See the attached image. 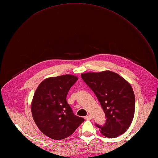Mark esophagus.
I'll return each mask as SVG.
<instances>
[{
  "label": "esophagus",
  "instance_id": "obj_1",
  "mask_svg": "<svg viewBox=\"0 0 158 158\" xmlns=\"http://www.w3.org/2000/svg\"><path fill=\"white\" fill-rule=\"evenodd\" d=\"M92 115H90V114H89V115H88V116H86V117H85V118L86 119V120H92Z\"/></svg>",
  "mask_w": 158,
  "mask_h": 158
}]
</instances>
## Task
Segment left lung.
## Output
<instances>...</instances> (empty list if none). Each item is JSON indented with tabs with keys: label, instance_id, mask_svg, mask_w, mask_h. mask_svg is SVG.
Returning <instances> with one entry per match:
<instances>
[{
	"label": "left lung",
	"instance_id": "obj_1",
	"mask_svg": "<svg viewBox=\"0 0 158 158\" xmlns=\"http://www.w3.org/2000/svg\"><path fill=\"white\" fill-rule=\"evenodd\" d=\"M81 77L95 93L105 113V125L96 124L101 133L109 138L123 134L131 126L135 111V96L129 82L110 70L83 73Z\"/></svg>",
	"mask_w": 158,
	"mask_h": 158
}]
</instances>
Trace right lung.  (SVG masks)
I'll use <instances>...</instances> for the list:
<instances>
[{"instance_id":"obj_1","label":"right lung","mask_w":158,"mask_h":158,"mask_svg":"<svg viewBox=\"0 0 158 158\" xmlns=\"http://www.w3.org/2000/svg\"><path fill=\"white\" fill-rule=\"evenodd\" d=\"M78 77L73 75L44 79L36 89L31 102L33 119L39 129L53 139H63L72 135L84 122L75 115L66 102V95Z\"/></svg>"}]
</instances>
